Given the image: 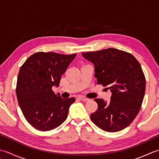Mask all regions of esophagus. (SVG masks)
I'll list each match as a JSON object with an SVG mask.
<instances>
[{
  "mask_svg": "<svg viewBox=\"0 0 159 159\" xmlns=\"http://www.w3.org/2000/svg\"><path fill=\"white\" fill-rule=\"evenodd\" d=\"M79 98L80 100H82V101H83V102H87V101H88L89 100V99L88 98H85V97H84V96H80Z\"/></svg>",
  "mask_w": 159,
  "mask_h": 159,
  "instance_id": "1",
  "label": "esophagus"
}]
</instances>
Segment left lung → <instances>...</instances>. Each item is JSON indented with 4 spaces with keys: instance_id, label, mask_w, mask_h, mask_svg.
I'll return each mask as SVG.
<instances>
[{
    "instance_id": "obj_1",
    "label": "left lung",
    "mask_w": 159,
    "mask_h": 159,
    "mask_svg": "<svg viewBox=\"0 0 159 159\" xmlns=\"http://www.w3.org/2000/svg\"><path fill=\"white\" fill-rule=\"evenodd\" d=\"M82 55L93 63L98 84L111 92L109 103L94 99L98 109L91 120L104 131L124 129L139 113L145 95L146 79L139 63L131 54L112 48Z\"/></svg>"
}]
</instances>
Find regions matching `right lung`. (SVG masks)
<instances>
[{"mask_svg":"<svg viewBox=\"0 0 159 159\" xmlns=\"http://www.w3.org/2000/svg\"><path fill=\"white\" fill-rule=\"evenodd\" d=\"M76 56L39 52L30 56L20 67L17 98L24 116L36 129L52 130L66 120L75 98H62L52 87L59 86L61 75Z\"/></svg>","mask_w":159,"mask_h":159,"instance_id":"1","label":"right lung"}]
</instances>
